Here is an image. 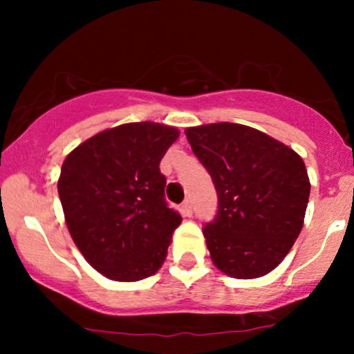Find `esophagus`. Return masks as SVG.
<instances>
[{"instance_id": "1", "label": "esophagus", "mask_w": 354, "mask_h": 354, "mask_svg": "<svg viewBox=\"0 0 354 354\" xmlns=\"http://www.w3.org/2000/svg\"><path fill=\"white\" fill-rule=\"evenodd\" d=\"M181 213H183V216H191V214H193V209H191V201L189 200L183 201Z\"/></svg>"}]
</instances>
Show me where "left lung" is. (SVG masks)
Here are the masks:
<instances>
[{
    "mask_svg": "<svg viewBox=\"0 0 354 354\" xmlns=\"http://www.w3.org/2000/svg\"><path fill=\"white\" fill-rule=\"evenodd\" d=\"M185 133L218 193L216 218L203 230L211 261L236 279L268 274L303 228L311 185L301 156L245 124L211 123Z\"/></svg>",
    "mask_w": 354,
    "mask_h": 354,
    "instance_id": "1",
    "label": "left lung"
}]
</instances>
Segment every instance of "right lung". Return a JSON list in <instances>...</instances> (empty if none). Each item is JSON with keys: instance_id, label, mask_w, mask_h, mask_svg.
Wrapping results in <instances>:
<instances>
[{"instance_id": "1", "label": "right lung", "mask_w": 354, "mask_h": 354, "mask_svg": "<svg viewBox=\"0 0 354 354\" xmlns=\"http://www.w3.org/2000/svg\"><path fill=\"white\" fill-rule=\"evenodd\" d=\"M180 136L141 121L104 129L61 166L58 193L73 241L98 273L140 281L160 270L181 216L165 201L160 161Z\"/></svg>"}]
</instances>
